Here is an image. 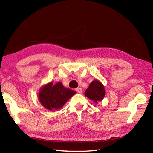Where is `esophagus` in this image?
I'll return each mask as SVG.
<instances>
[{
	"label": "esophagus",
	"mask_w": 153,
	"mask_h": 153,
	"mask_svg": "<svg viewBox=\"0 0 153 153\" xmlns=\"http://www.w3.org/2000/svg\"><path fill=\"white\" fill-rule=\"evenodd\" d=\"M76 91L78 92V93H82V88H80V87L76 88Z\"/></svg>",
	"instance_id": "1"
}]
</instances>
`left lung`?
<instances>
[{"label":"left lung","mask_w":153,"mask_h":153,"mask_svg":"<svg viewBox=\"0 0 153 153\" xmlns=\"http://www.w3.org/2000/svg\"><path fill=\"white\" fill-rule=\"evenodd\" d=\"M85 95L88 98L97 103L104 98L105 95V88L100 81L95 80L91 83L89 87L86 89Z\"/></svg>","instance_id":"left-lung-1"}]
</instances>
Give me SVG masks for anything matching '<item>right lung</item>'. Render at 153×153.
Wrapping results in <instances>:
<instances>
[{
    "mask_svg": "<svg viewBox=\"0 0 153 153\" xmlns=\"http://www.w3.org/2000/svg\"><path fill=\"white\" fill-rule=\"evenodd\" d=\"M75 93V91L64 87L61 82L55 85L51 82L40 90L39 100L45 108L52 110L61 108Z\"/></svg>",
    "mask_w": 153,
    "mask_h": 153,
    "instance_id": "add662e5",
    "label": "right lung"
}]
</instances>
